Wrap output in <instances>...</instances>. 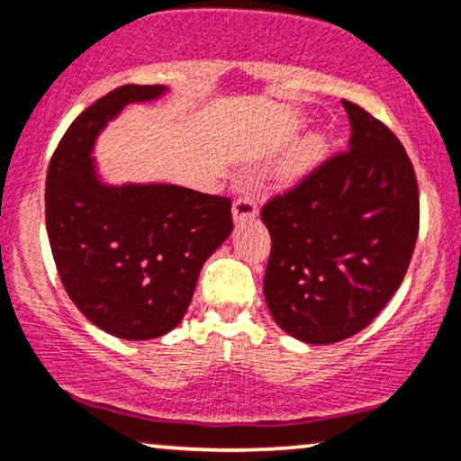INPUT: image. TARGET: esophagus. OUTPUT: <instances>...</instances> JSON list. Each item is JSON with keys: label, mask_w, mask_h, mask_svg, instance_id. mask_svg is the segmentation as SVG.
I'll return each instance as SVG.
<instances>
[{"label": "esophagus", "mask_w": 461, "mask_h": 461, "mask_svg": "<svg viewBox=\"0 0 461 461\" xmlns=\"http://www.w3.org/2000/svg\"><path fill=\"white\" fill-rule=\"evenodd\" d=\"M231 214H234L236 223H242V221H251L258 214V203L251 195H242L238 197L231 206Z\"/></svg>", "instance_id": "1"}]
</instances>
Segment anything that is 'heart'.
<instances>
[{"label":"heart","instance_id":"heart-1","mask_svg":"<svg viewBox=\"0 0 461 461\" xmlns=\"http://www.w3.org/2000/svg\"><path fill=\"white\" fill-rule=\"evenodd\" d=\"M329 157V140L321 132L304 137L296 148L287 154V158L276 169V182L281 186H292L301 182L304 176L321 165V160Z\"/></svg>","mask_w":461,"mask_h":461}]
</instances>
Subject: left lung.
I'll list each match as a JSON object with an SVG mask.
<instances>
[{"instance_id":"obj_1","label":"left lung","mask_w":461,"mask_h":461,"mask_svg":"<svg viewBox=\"0 0 461 461\" xmlns=\"http://www.w3.org/2000/svg\"><path fill=\"white\" fill-rule=\"evenodd\" d=\"M350 141L262 208L273 238L264 275L287 335L326 346L357 335L402 285L419 236V186L393 132L350 101Z\"/></svg>"}]
</instances>
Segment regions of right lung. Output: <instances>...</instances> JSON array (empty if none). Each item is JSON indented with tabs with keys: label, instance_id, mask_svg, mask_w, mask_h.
Wrapping results in <instances>:
<instances>
[{
	"label": "right lung",
	"instance_id": "1",
	"mask_svg": "<svg viewBox=\"0 0 461 461\" xmlns=\"http://www.w3.org/2000/svg\"><path fill=\"white\" fill-rule=\"evenodd\" d=\"M167 94L122 86L66 131L47 171V234L59 279L94 326L129 341L174 330L202 266L231 234V202L177 185H107L92 152L126 104Z\"/></svg>",
	"mask_w": 461,
	"mask_h": 461
}]
</instances>
